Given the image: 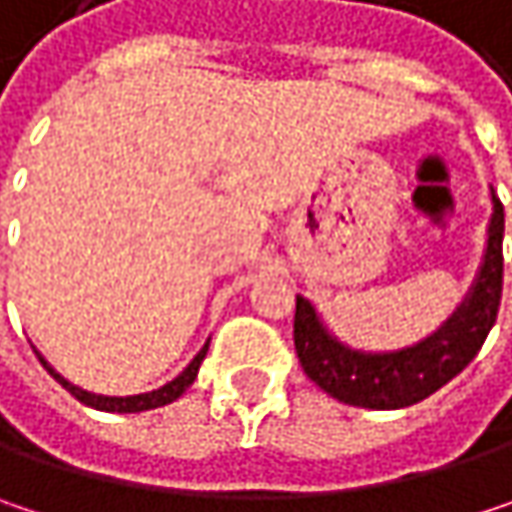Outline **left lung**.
<instances>
[{"mask_svg":"<svg viewBox=\"0 0 512 512\" xmlns=\"http://www.w3.org/2000/svg\"><path fill=\"white\" fill-rule=\"evenodd\" d=\"M504 207L492 195V222L480 275L457 314L427 341L400 353H358L338 344L308 299L296 296L293 344L302 370L326 394L361 409H403L451 382L480 353L495 326L504 287Z\"/></svg>","mask_w":512,"mask_h":512,"instance_id":"obj_1","label":"left lung"}]
</instances>
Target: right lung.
I'll list each match as a JSON object with an SVG mask.
<instances>
[{"label": "right lung", "instance_id": "add662e5", "mask_svg": "<svg viewBox=\"0 0 512 512\" xmlns=\"http://www.w3.org/2000/svg\"><path fill=\"white\" fill-rule=\"evenodd\" d=\"M207 347L210 344H204V350L198 353V356L189 361V367L177 376V379H171L168 385H162L159 391H151V394H136V397H103V394H91V391H82V388H76V385H70L64 376H58L55 370H52L50 364L41 358V364L50 370L52 376L79 400V403H85V406H91V409H100V412H145V409H156V406H165V403H171V400H177L192 382H195V376H198V367H201V361L207 356Z\"/></svg>", "mask_w": 512, "mask_h": 512}]
</instances>
